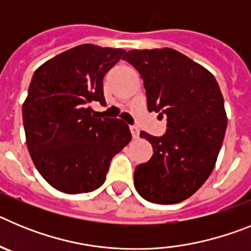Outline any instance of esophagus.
<instances>
[{
	"label": "esophagus",
	"instance_id": "obj_1",
	"mask_svg": "<svg viewBox=\"0 0 251 251\" xmlns=\"http://www.w3.org/2000/svg\"><path fill=\"white\" fill-rule=\"evenodd\" d=\"M129 129H130V133H132L133 138H134V139L139 138V129L136 127V126H130Z\"/></svg>",
	"mask_w": 251,
	"mask_h": 251
}]
</instances>
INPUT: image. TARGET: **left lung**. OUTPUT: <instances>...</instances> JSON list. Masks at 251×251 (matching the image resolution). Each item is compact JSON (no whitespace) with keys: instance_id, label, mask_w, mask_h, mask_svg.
<instances>
[{"instance_id":"8db88e82","label":"left lung","mask_w":251,"mask_h":251,"mask_svg":"<svg viewBox=\"0 0 251 251\" xmlns=\"http://www.w3.org/2000/svg\"><path fill=\"white\" fill-rule=\"evenodd\" d=\"M141 74L147 108L167 117L162 137L141 136L153 154L134 171L145 200L172 205L191 197L211 175L225 137L227 117L214 75L170 48L130 50L123 57Z\"/></svg>"}]
</instances>
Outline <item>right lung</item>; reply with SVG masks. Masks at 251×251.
I'll return each mask as SVG.
<instances>
[{
    "instance_id": "obj_1",
    "label": "right lung",
    "mask_w": 251,
    "mask_h": 251,
    "mask_svg": "<svg viewBox=\"0 0 251 251\" xmlns=\"http://www.w3.org/2000/svg\"><path fill=\"white\" fill-rule=\"evenodd\" d=\"M123 49L83 44L51 57L35 72L22 104L26 145L46 182L69 195L100 187L110 161L132 139L117 118H94L89 103L105 105L103 77Z\"/></svg>"
}]
</instances>
